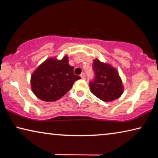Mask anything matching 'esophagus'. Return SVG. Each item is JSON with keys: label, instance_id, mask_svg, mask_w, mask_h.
Returning <instances> with one entry per match:
<instances>
[{"label": "esophagus", "instance_id": "1", "mask_svg": "<svg viewBox=\"0 0 158 158\" xmlns=\"http://www.w3.org/2000/svg\"><path fill=\"white\" fill-rule=\"evenodd\" d=\"M80 77H81L82 79H85V74L84 73H82V74H81V75H80Z\"/></svg>", "mask_w": 158, "mask_h": 158}]
</instances>
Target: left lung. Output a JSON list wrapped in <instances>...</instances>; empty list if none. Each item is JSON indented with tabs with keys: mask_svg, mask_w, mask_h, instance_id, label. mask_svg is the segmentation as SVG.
Masks as SVG:
<instances>
[{
	"mask_svg": "<svg viewBox=\"0 0 158 158\" xmlns=\"http://www.w3.org/2000/svg\"><path fill=\"white\" fill-rule=\"evenodd\" d=\"M93 68L95 74V80L90 83L93 94L104 102H111L121 97L124 86L117 69L98 58L93 60Z\"/></svg>",
	"mask_w": 158,
	"mask_h": 158,
	"instance_id": "left-lung-1",
	"label": "left lung"
}]
</instances>
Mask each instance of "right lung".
<instances>
[{
	"mask_svg": "<svg viewBox=\"0 0 158 158\" xmlns=\"http://www.w3.org/2000/svg\"><path fill=\"white\" fill-rule=\"evenodd\" d=\"M69 58H47L35 69L31 77L33 93L40 100L54 102L65 95L77 80L81 79L74 74V67L69 65Z\"/></svg>",
	"mask_w": 158,
	"mask_h": 158,
	"instance_id": "add662e5",
	"label": "right lung"
}]
</instances>
